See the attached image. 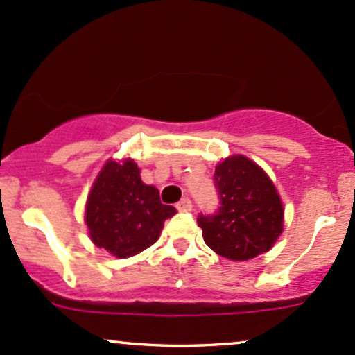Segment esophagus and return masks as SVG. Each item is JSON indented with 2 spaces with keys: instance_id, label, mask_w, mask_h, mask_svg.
I'll list each match as a JSON object with an SVG mask.
<instances>
[{
  "instance_id": "esophagus-1",
  "label": "esophagus",
  "mask_w": 355,
  "mask_h": 355,
  "mask_svg": "<svg viewBox=\"0 0 355 355\" xmlns=\"http://www.w3.org/2000/svg\"><path fill=\"white\" fill-rule=\"evenodd\" d=\"M177 209H178V211H190L191 210L190 198H182V200L177 203Z\"/></svg>"
}]
</instances>
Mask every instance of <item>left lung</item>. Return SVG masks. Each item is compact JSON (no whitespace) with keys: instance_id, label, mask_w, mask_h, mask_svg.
I'll use <instances>...</instances> for the list:
<instances>
[{"instance_id":"1","label":"left lung","mask_w":355,"mask_h":355,"mask_svg":"<svg viewBox=\"0 0 355 355\" xmlns=\"http://www.w3.org/2000/svg\"><path fill=\"white\" fill-rule=\"evenodd\" d=\"M214 180L218 210L197 220L207 245L239 262L270 250L284 230V207L268 175L243 155H234L215 166Z\"/></svg>"}]
</instances>
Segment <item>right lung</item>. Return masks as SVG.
Listing matches in <instances>:
<instances>
[{"label": "right lung", "mask_w": 355, "mask_h": 355, "mask_svg": "<svg viewBox=\"0 0 355 355\" xmlns=\"http://www.w3.org/2000/svg\"><path fill=\"white\" fill-rule=\"evenodd\" d=\"M177 214L164 205L153 185H145L133 160H108L87 198L89 239L118 259L140 254L160 237L166 218Z\"/></svg>", "instance_id": "add662e5"}]
</instances>
